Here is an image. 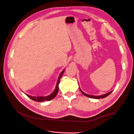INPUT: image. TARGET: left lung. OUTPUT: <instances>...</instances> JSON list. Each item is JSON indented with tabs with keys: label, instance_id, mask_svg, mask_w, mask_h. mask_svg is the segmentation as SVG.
Returning <instances> with one entry per match:
<instances>
[{
	"label": "left lung",
	"instance_id": "left-lung-1",
	"mask_svg": "<svg viewBox=\"0 0 134 134\" xmlns=\"http://www.w3.org/2000/svg\"><path fill=\"white\" fill-rule=\"evenodd\" d=\"M79 89H80V91L81 92V93H82V94H83L84 96H86V97H90V98H95V99H99V98H103L106 97H107V96H108L110 94H111V92H112V91H110V92L107 93V94H104V95H100V96H94V95H88V94H85V92H84L82 90H81L80 89V88H79Z\"/></svg>",
	"mask_w": 134,
	"mask_h": 134
}]
</instances>
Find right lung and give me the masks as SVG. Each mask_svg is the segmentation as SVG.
Returning <instances> with one entry per match:
<instances>
[{
    "instance_id": "right-lung-1",
    "label": "right lung",
    "mask_w": 134,
    "mask_h": 134,
    "mask_svg": "<svg viewBox=\"0 0 134 134\" xmlns=\"http://www.w3.org/2000/svg\"><path fill=\"white\" fill-rule=\"evenodd\" d=\"M64 71H65V69L63 70L62 71V72L61 73L60 75H59V78H58L57 81V84L56 85V88L54 90V91L51 93V94H50L48 96H30V95H28L26 94L28 97H30L31 99L35 101H37V102H43L44 101H50L52 99H53L54 98H55L57 94L58 93V91H59V84L60 83V81L61 79V78L62 77V75L63 74V73H64Z\"/></svg>"
}]
</instances>
